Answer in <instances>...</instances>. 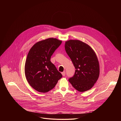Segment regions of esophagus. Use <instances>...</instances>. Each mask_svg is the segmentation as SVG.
I'll return each mask as SVG.
<instances>
[{
    "label": "esophagus",
    "mask_w": 121,
    "mask_h": 121,
    "mask_svg": "<svg viewBox=\"0 0 121 121\" xmlns=\"http://www.w3.org/2000/svg\"><path fill=\"white\" fill-rule=\"evenodd\" d=\"M62 74L63 76H65V71L63 72H62Z\"/></svg>",
    "instance_id": "obj_1"
}]
</instances>
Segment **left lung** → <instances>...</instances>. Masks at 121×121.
Returning <instances> with one entry per match:
<instances>
[{"label":"left lung","instance_id":"8db88e82","mask_svg":"<svg viewBox=\"0 0 121 121\" xmlns=\"http://www.w3.org/2000/svg\"><path fill=\"white\" fill-rule=\"evenodd\" d=\"M65 48L76 69L69 82L79 92L90 90L99 75V63L95 52L90 45L78 40L66 41Z\"/></svg>","mask_w":121,"mask_h":121}]
</instances>
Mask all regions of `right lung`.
Instances as JSON below:
<instances>
[{"label": "right lung", "mask_w": 121, "mask_h": 121, "mask_svg": "<svg viewBox=\"0 0 121 121\" xmlns=\"http://www.w3.org/2000/svg\"><path fill=\"white\" fill-rule=\"evenodd\" d=\"M62 41L50 38L34 44L30 50L25 64V75L31 87L45 93L53 89L62 75L50 61Z\"/></svg>", "instance_id": "right-lung-1"}]
</instances>
